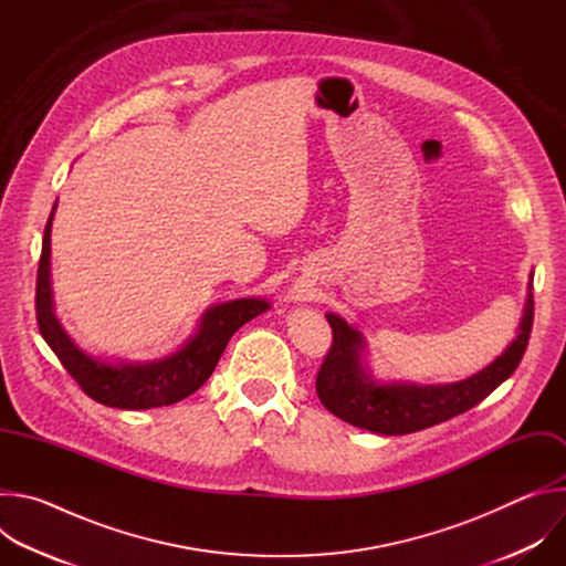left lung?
<instances>
[{
	"label": "left lung",
	"instance_id": "left-lung-1",
	"mask_svg": "<svg viewBox=\"0 0 566 566\" xmlns=\"http://www.w3.org/2000/svg\"><path fill=\"white\" fill-rule=\"evenodd\" d=\"M334 345L315 380L317 396L332 415L374 434H410L474 408L520 365L533 327V273L513 343L476 374L439 385L378 380L365 360V336L336 313H327Z\"/></svg>",
	"mask_w": 566,
	"mask_h": 566
}]
</instances>
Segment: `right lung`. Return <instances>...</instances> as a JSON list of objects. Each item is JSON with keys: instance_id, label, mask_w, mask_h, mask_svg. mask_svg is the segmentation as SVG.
Segmentation results:
<instances>
[{"instance_id": "right-lung-1", "label": "right lung", "mask_w": 566, "mask_h": 566, "mask_svg": "<svg viewBox=\"0 0 566 566\" xmlns=\"http://www.w3.org/2000/svg\"><path fill=\"white\" fill-rule=\"evenodd\" d=\"M55 208L57 201L53 203L42 237L35 289L38 327L73 380L103 406L149 410L184 400L210 378L232 334L271 308V302L264 297H239L212 304L199 317L192 336L177 352L156 360L129 363L92 356L73 343L55 315L51 289V226Z\"/></svg>"}]
</instances>
